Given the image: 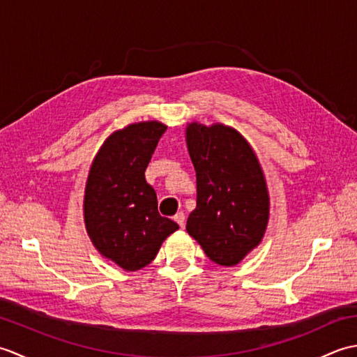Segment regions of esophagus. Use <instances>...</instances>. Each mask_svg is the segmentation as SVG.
<instances>
[{
	"label": "esophagus",
	"instance_id": "esophagus-1",
	"mask_svg": "<svg viewBox=\"0 0 357 357\" xmlns=\"http://www.w3.org/2000/svg\"><path fill=\"white\" fill-rule=\"evenodd\" d=\"M174 221L179 224V227H184L185 225V215L183 213V211H179V213L174 215Z\"/></svg>",
	"mask_w": 357,
	"mask_h": 357
}]
</instances>
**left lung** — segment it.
<instances>
[{"label":"left lung","instance_id":"1","mask_svg":"<svg viewBox=\"0 0 357 357\" xmlns=\"http://www.w3.org/2000/svg\"><path fill=\"white\" fill-rule=\"evenodd\" d=\"M187 149L196 170V208L187 231L211 261L233 267L261 244L270 198L253 149L238 130L192 123Z\"/></svg>","mask_w":357,"mask_h":357}]
</instances>
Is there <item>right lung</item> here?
<instances>
[{"mask_svg": "<svg viewBox=\"0 0 357 357\" xmlns=\"http://www.w3.org/2000/svg\"><path fill=\"white\" fill-rule=\"evenodd\" d=\"M167 126L158 121L113 132L98 151L84 195V222L104 257L136 271L155 259L167 236L179 225L158 211L153 187L144 172Z\"/></svg>", "mask_w": 357, "mask_h": 357, "instance_id": "add662e5", "label": "right lung"}]
</instances>
